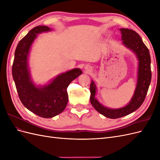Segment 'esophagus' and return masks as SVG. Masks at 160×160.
I'll return each instance as SVG.
<instances>
[{"label":"esophagus","mask_w":160,"mask_h":160,"mask_svg":"<svg viewBox=\"0 0 160 160\" xmlns=\"http://www.w3.org/2000/svg\"><path fill=\"white\" fill-rule=\"evenodd\" d=\"M85 71H90L89 67H88V66H85Z\"/></svg>","instance_id":"obj_1"}]
</instances>
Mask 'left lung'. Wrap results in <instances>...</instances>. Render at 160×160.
<instances>
[{
	"mask_svg": "<svg viewBox=\"0 0 160 160\" xmlns=\"http://www.w3.org/2000/svg\"><path fill=\"white\" fill-rule=\"evenodd\" d=\"M122 44L132 51L138 60V79L134 93L129 102L124 107L112 109L103 105L95 98L97 87L92 80L90 84V101L95 109L105 117L117 119L137 110L146 98L152 79L151 58L149 50L138 34L129 28H120Z\"/></svg>",
	"mask_w": 160,
	"mask_h": 160,
	"instance_id": "left-lung-1",
	"label": "left lung"
}]
</instances>
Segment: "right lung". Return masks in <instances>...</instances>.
<instances>
[{"label":"right lung","instance_id":"add662e5","mask_svg":"<svg viewBox=\"0 0 160 160\" xmlns=\"http://www.w3.org/2000/svg\"><path fill=\"white\" fill-rule=\"evenodd\" d=\"M52 31L47 26H37L19 41L14 52L12 67V77L20 100L33 113L44 118H51L62 113L68 103L67 89L72 81L82 74L79 68L57 75L49 83L37 85L31 79L28 55L38 34Z\"/></svg>","mask_w":160,"mask_h":160}]
</instances>
